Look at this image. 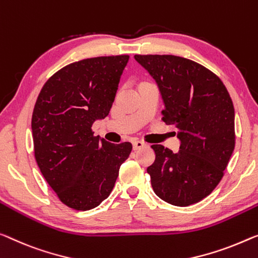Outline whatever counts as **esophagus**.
I'll return each instance as SVG.
<instances>
[{
	"label": "esophagus",
	"instance_id": "obj_1",
	"mask_svg": "<svg viewBox=\"0 0 258 258\" xmlns=\"http://www.w3.org/2000/svg\"><path fill=\"white\" fill-rule=\"evenodd\" d=\"M145 146L146 145L142 141H134L133 142V149H134V151H138V149L145 147Z\"/></svg>",
	"mask_w": 258,
	"mask_h": 258
}]
</instances>
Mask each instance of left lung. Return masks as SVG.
<instances>
[{
  "label": "left lung",
  "mask_w": 258,
  "mask_h": 258,
  "mask_svg": "<svg viewBox=\"0 0 258 258\" xmlns=\"http://www.w3.org/2000/svg\"><path fill=\"white\" fill-rule=\"evenodd\" d=\"M157 86L164 109L162 120L178 130L179 151L152 145L155 161L147 168L157 197L189 206L212 192L235 147L232 98L210 69L176 55H134Z\"/></svg>",
  "instance_id": "left-lung-1"
}]
</instances>
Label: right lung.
I'll return each mask as SVG.
<instances>
[{"label": "right lung", "mask_w": 258, "mask_h": 258, "mask_svg": "<svg viewBox=\"0 0 258 258\" xmlns=\"http://www.w3.org/2000/svg\"><path fill=\"white\" fill-rule=\"evenodd\" d=\"M128 55L97 56L67 64L53 74L32 113L37 164L57 198L71 209L88 211L109 197L130 142L111 144L92 131L116 97Z\"/></svg>", "instance_id": "add662e5"}]
</instances>
